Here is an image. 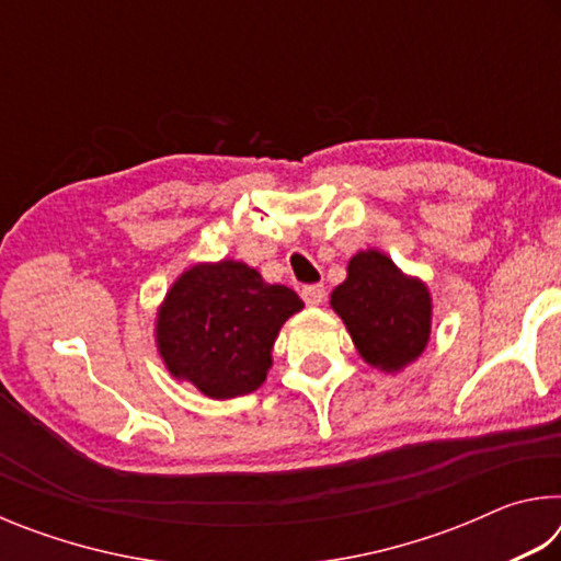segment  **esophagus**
Masks as SVG:
<instances>
[{
  "mask_svg": "<svg viewBox=\"0 0 561 561\" xmlns=\"http://www.w3.org/2000/svg\"><path fill=\"white\" fill-rule=\"evenodd\" d=\"M324 297H327V291L321 284H311V287L301 289V299L307 301L309 307H321V304H324Z\"/></svg>",
  "mask_w": 561,
  "mask_h": 561,
  "instance_id": "34e87169",
  "label": "esophagus"
}]
</instances>
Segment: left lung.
Masks as SVG:
<instances>
[{"label":"left lung","instance_id":"obj_1","mask_svg":"<svg viewBox=\"0 0 561 561\" xmlns=\"http://www.w3.org/2000/svg\"><path fill=\"white\" fill-rule=\"evenodd\" d=\"M329 304L344 321L358 356L378 371H403L421 358L431 341L428 284L405 274L374 247L348 260L346 279L331 291Z\"/></svg>","mask_w":561,"mask_h":561}]
</instances>
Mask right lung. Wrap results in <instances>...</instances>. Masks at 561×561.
I'll return each mask as SVG.
<instances>
[{"mask_svg": "<svg viewBox=\"0 0 561 561\" xmlns=\"http://www.w3.org/2000/svg\"><path fill=\"white\" fill-rule=\"evenodd\" d=\"M304 301L240 260L197 262L170 284L156 311V348L175 381L213 401L257 391L284 321Z\"/></svg>", "mask_w": 561, "mask_h": 561, "instance_id": "1", "label": "right lung"}]
</instances>
